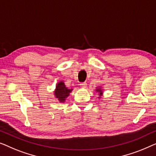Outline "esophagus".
Instances as JSON below:
<instances>
[{
  "instance_id": "esophagus-1",
  "label": "esophagus",
  "mask_w": 156,
  "mask_h": 156,
  "mask_svg": "<svg viewBox=\"0 0 156 156\" xmlns=\"http://www.w3.org/2000/svg\"><path fill=\"white\" fill-rule=\"evenodd\" d=\"M80 85L81 87H83V88H85V87H87V83H81Z\"/></svg>"
}]
</instances>
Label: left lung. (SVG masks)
<instances>
[{"label": "left lung", "mask_w": 156, "mask_h": 156, "mask_svg": "<svg viewBox=\"0 0 156 156\" xmlns=\"http://www.w3.org/2000/svg\"><path fill=\"white\" fill-rule=\"evenodd\" d=\"M95 91H96V93H98V95H99V96H98V98L100 99L101 97H102V95H103V93H104V92H103L102 87H96V89H95Z\"/></svg>", "instance_id": "left-lung-1"}]
</instances>
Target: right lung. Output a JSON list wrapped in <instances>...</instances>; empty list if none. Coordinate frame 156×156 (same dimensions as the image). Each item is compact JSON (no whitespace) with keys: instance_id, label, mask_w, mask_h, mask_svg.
Instances as JSON below:
<instances>
[{"instance_id":"right-lung-1","label":"right lung","mask_w":156,"mask_h":156,"mask_svg":"<svg viewBox=\"0 0 156 156\" xmlns=\"http://www.w3.org/2000/svg\"><path fill=\"white\" fill-rule=\"evenodd\" d=\"M73 90V88H69L66 86L64 82L62 80L59 81L56 85V88L54 91V95L59 102L63 103L66 102V100L69 97L70 93Z\"/></svg>"}]
</instances>
